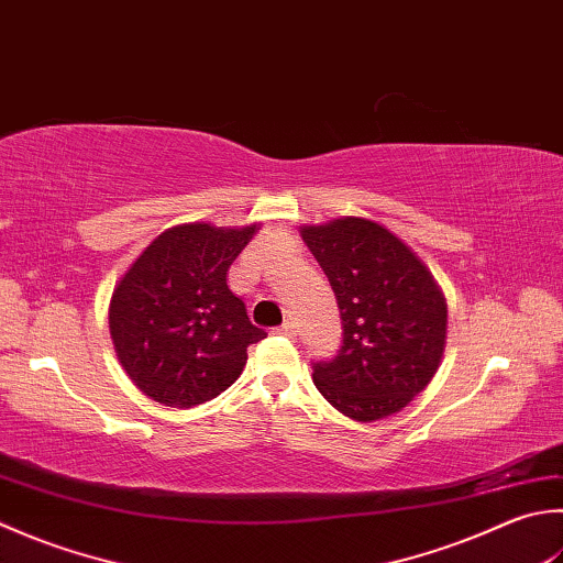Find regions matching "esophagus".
<instances>
[{"mask_svg":"<svg viewBox=\"0 0 563 563\" xmlns=\"http://www.w3.org/2000/svg\"><path fill=\"white\" fill-rule=\"evenodd\" d=\"M273 332H275V334H283V336H290V339H292V336H295V324H292V322H285V324H280V327H275Z\"/></svg>","mask_w":563,"mask_h":563,"instance_id":"obj_1","label":"esophagus"}]
</instances>
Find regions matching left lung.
Instances as JSON below:
<instances>
[{
	"instance_id": "1",
	"label": "left lung",
	"mask_w": 563,
	"mask_h": 563,
	"mask_svg": "<svg viewBox=\"0 0 563 563\" xmlns=\"http://www.w3.org/2000/svg\"><path fill=\"white\" fill-rule=\"evenodd\" d=\"M336 295L341 346L317 361L324 400L356 422L400 412L434 378L446 344V300L410 246L378 222L341 217L302 227Z\"/></svg>"
}]
</instances>
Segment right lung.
<instances>
[{"label":"right lung","instance_id":"add662e5","mask_svg":"<svg viewBox=\"0 0 563 563\" xmlns=\"http://www.w3.org/2000/svg\"><path fill=\"white\" fill-rule=\"evenodd\" d=\"M256 229L173 227L119 280L109 332L121 366L151 400L192 407L217 398L241 376L246 349L266 339L227 285Z\"/></svg>","mask_w":563,"mask_h":563}]
</instances>
